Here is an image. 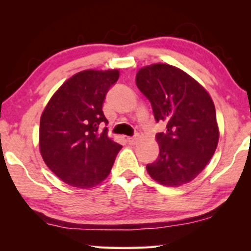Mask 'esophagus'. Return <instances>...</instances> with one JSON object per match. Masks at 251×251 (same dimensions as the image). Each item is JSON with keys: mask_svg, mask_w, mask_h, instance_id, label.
<instances>
[{"mask_svg": "<svg viewBox=\"0 0 251 251\" xmlns=\"http://www.w3.org/2000/svg\"><path fill=\"white\" fill-rule=\"evenodd\" d=\"M136 140H137L136 137H126V142H128L130 145H133V144L136 143Z\"/></svg>", "mask_w": 251, "mask_h": 251, "instance_id": "obj_1", "label": "esophagus"}]
</instances>
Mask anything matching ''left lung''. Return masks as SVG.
<instances>
[{
    "instance_id": "obj_1",
    "label": "left lung",
    "mask_w": 251,
    "mask_h": 251,
    "mask_svg": "<svg viewBox=\"0 0 251 251\" xmlns=\"http://www.w3.org/2000/svg\"><path fill=\"white\" fill-rule=\"evenodd\" d=\"M136 84L152 105L160 153L146 166L150 176L166 186L193 180L214 155L219 132L210 96L194 78L168 64L140 68Z\"/></svg>"
}]
</instances>
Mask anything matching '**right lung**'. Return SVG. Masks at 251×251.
Listing matches in <instances>:
<instances>
[{
    "label": "right lung",
    "instance_id": "obj_1",
    "mask_svg": "<svg viewBox=\"0 0 251 251\" xmlns=\"http://www.w3.org/2000/svg\"><path fill=\"white\" fill-rule=\"evenodd\" d=\"M119 71H83L65 82L48 102L40 121V151L44 162L65 183L89 188L111 171L120 144L101 126L108 121L102 102Z\"/></svg>",
    "mask_w": 251,
    "mask_h": 251
}]
</instances>
